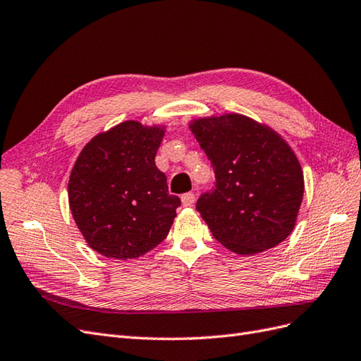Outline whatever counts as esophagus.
<instances>
[{"label":"esophagus","mask_w":361,"mask_h":361,"mask_svg":"<svg viewBox=\"0 0 361 361\" xmlns=\"http://www.w3.org/2000/svg\"><path fill=\"white\" fill-rule=\"evenodd\" d=\"M180 200H182L183 206H192L194 202H195V195L192 192H187V194L182 195Z\"/></svg>","instance_id":"obj_1"}]
</instances>
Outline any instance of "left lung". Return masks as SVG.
Instances as JSON below:
<instances>
[{
  "mask_svg": "<svg viewBox=\"0 0 361 361\" xmlns=\"http://www.w3.org/2000/svg\"><path fill=\"white\" fill-rule=\"evenodd\" d=\"M190 129L215 173V188L195 209L216 241L248 256L285 241L297 223L304 176L283 137L236 113L194 118Z\"/></svg>",
  "mask_w": 361,
  "mask_h": 361,
  "instance_id": "8db88e82",
  "label": "left lung"
}]
</instances>
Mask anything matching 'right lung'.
I'll list each match as a JSON object with an SVG mask.
<instances>
[{"label":"right lung","mask_w":361,"mask_h":361,"mask_svg":"<svg viewBox=\"0 0 361 361\" xmlns=\"http://www.w3.org/2000/svg\"><path fill=\"white\" fill-rule=\"evenodd\" d=\"M166 126L126 120L94 135L71 171L69 207L87 245L105 257L135 259L161 244L180 200L155 166Z\"/></svg>","instance_id":"1"}]
</instances>
